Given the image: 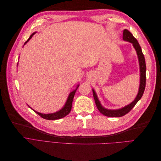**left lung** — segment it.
I'll return each mask as SVG.
<instances>
[{"label": "left lung", "mask_w": 161, "mask_h": 161, "mask_svg": "<svg viewBox=\"0 0 161 161\" xmlns=\"http://www.w3.org/2000/svg\"><path fill=\"white\" fill-rule=\"evenodd\" d=\"M123 40L126 42H129L133 44L134 47L137 53L138 61H139V66H140V86L138 90V93L136 96L135 99L131 102L129 105H126L122 108H120L118 109H108L104 108L103 106L101 105L100 101L98 99V97L97 96V94L94 89H92V94H93L94 99L95 101V104L97 109L100 111L103 115L108 116V117H121L125 115L126 114L129 113L131 110L136 104L138 103V101L141 99L142 97L143 93L144 92L145 86H146V70H147V67H146V62L144 56L142 53L141 47L138 43L137 40L133 36L128 30H124L123 33Z\"/></svg>", "instance_id": "1"}]
</instances>
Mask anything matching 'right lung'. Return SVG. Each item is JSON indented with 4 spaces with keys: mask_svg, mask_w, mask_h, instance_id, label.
Returning a JSON list of instances; mask_svg holds the SVG:
<instances>
[{
    "mask_svg": "<svg viewBox=\"0 0 161 161\" xmlns=\"http://www.w3.org/2000/svg\"><path fill=\"white\" fill-rule=\"evenodd\" d=\"M36 33H32L31 35L30 36V38L28 39V40L25 42V43H27L29 41H30V39L32 37V36L34 35V34ZM24 44V45H25ZM79 85H78L76 86V89L75 90H74L73 91H72L69 94V97H68V99H67V101L66 102V103L64 105V106L63 107V108L59 110L57 112H55V113H53V114H41V113H39V112L33 110L34 111L36 112V113L37 114H38L39 115H40V117H42V118L43 119H49V120H55V119H61L62 118H64V117L66 116L68 114H69L70 111H71V109H72V101H73V98H74V96L75 95V92L76 91V89L78 87H79Z\"/></svg>",
    "mask_w": 161,
    "mask_h": 161,
    "instance_id": "1",
    "label": "right lung"
}]
</instances>
